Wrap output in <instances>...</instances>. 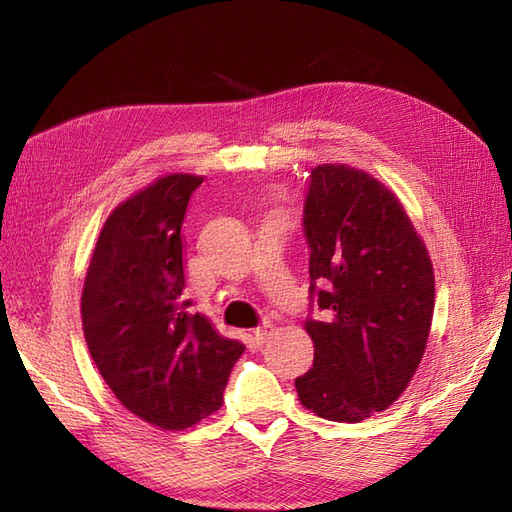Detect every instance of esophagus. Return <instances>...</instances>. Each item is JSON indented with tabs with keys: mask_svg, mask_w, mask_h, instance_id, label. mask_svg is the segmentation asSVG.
<instances>
[{
	"mask_svg": "<svg viewBox=\"0 0 512 512\" xmlns=\"http://www.w3.org/2000/svg\"><path fill=\"white\" fill-rule=\"evenodd\" d=\"M269 333H271V324H265V327L254 329V342L258 346H262V344H265V339L269 337Z\"/></svg>",
	"mask_w": 512,
	"mask_h": 512,
	"instance_id": "obj_1",
	"label": "esophagus"
}]
</instances>
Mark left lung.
<instances>
[{
  "label": "left lung",
  "instance_id": "obj_1",
  "mask_svg": "<svg viewBox=\"0 0 512 512\" xmlns=\"http://www.w3.org/2000/svg\"><path fill=\"white\" fill-rule=\"evenodd\" d=\"M303 215L309 292L329 320H305L314 365L294 386L320 418L359 423L397 401L423 359L433 265L399 198L361 168H312Z\"/></svg>",
  "mask_w": 512,
  "mask_h": 512
}]
</instances>
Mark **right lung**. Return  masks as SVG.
I'll return each instance as SVG.
<instances>
[{
    "instance_id": "1",
    "label": "right lung",
    "mask_w": 512,
    "mask_h": 512,
    "mask_svg": "<svg viewBox=\"0 0 512 512\" xmlns=\"http://www.w3.org/2000/svg\"><path fill=\"white\" fill-rule=\"evenodd\" d=\"M203 177L164 175L108 215L91 254L81 318L108 389L145 423L192 427L220 410L245 346L185 299L181 226Z\"/></svg>"
}]
</instances>
